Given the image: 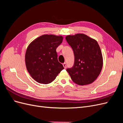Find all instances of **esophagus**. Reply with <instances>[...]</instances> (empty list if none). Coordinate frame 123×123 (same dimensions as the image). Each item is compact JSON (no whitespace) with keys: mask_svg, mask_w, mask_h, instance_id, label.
Instances as JSON below:
<instances>
[{"mask_svg":"<svg viewBox=\"0 0 123 123\" xmlns=\"http://www.w3.org/2000/svg\"><path fill=\"white\" fill-rule=\"evenodd\" d=\"M63 66H64V68L65 69H66V67H67V65H66V62H64V63H63Z\"/></svg>","mask_w":123,"mask_h":123,"instance_id":"34e87169","label":"esophagus"}]
</instances>
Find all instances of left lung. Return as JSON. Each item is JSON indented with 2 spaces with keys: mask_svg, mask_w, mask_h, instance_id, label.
Wrapping results in <instances>:
<instances>
[{
  "mask_svg": "<svg viewBox=\"0 0 123 123\" xmlns=\"http://www.w3.org/2000/svg\"><path fill=\"white\" fill-rule=\"evenodd\" d=\"M66 39L73 49L74 62L67 71L74 83L91 84L97 79L103 67V57L98 42L86 35H68Z\"/></svg>",
  "mask_w": 123,
  "mask_h": 123,
  "instance_id": "1",
  "label": "left lung"
}]
</instances>
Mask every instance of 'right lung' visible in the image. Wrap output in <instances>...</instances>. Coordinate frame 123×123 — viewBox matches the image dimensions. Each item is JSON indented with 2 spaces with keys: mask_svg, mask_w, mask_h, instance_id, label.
<instances>
[{
  "mask_svg": "<svg viewBox=\"0 0 123 123\" xmlns=\"http://www.w3.org/2000/svg\"><path fill=\"white\" fill-rule=\"evenodd\" d=\"M62 39L61 36L43 35L28 47L25 55L26 67L32 77L38 83H51L64 69L58 61L56 51Z\"/></svg>",
  "mask_w": 123,
  "mask_h": 123,
  "instance_id": "obj_1",
  "label": "right lung"
}]
</instances>
